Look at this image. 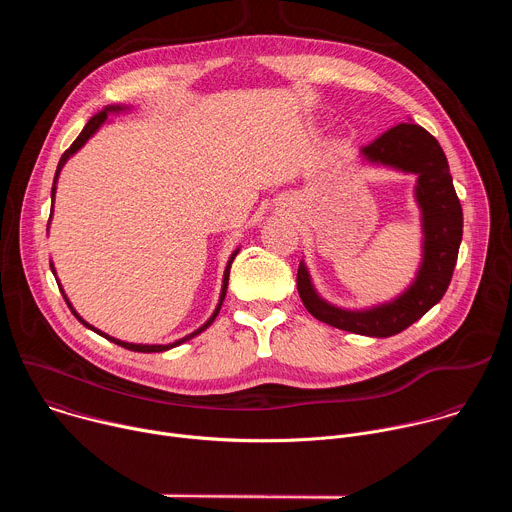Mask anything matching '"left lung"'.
<instances>
[{"mask_svg":"<svg viewBox=\"0 0 512 512\" xmlns=\"http://www.w3.org/2000/svg\"><path fill=\"white\" fill-rule=\"evenodd\" d=\"M360 152L369 162L417 174V202L425 233L421 269L403 296L373 310L348 312L326 304L314 291L304 263L298 267V294L320 322L362 336L387 338L409 328L444 298L462 243V204L442 145L421 125L399 123Z\"/></svg>","mask_w":512,"mask_h":512,"instance_id":"1","label":"left lung"}]
</instances>
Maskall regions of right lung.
<instances>
[{"instance_id": "right-lung-1", "label": "right lung", "mask_w": 512, "mask_h": 512, "mask_svg": "<svg viewBox=\"0 0 512 512\" xmlns=\"http://www.w3.org/2000/svg\"><path fill=\"white\" fill-rule=\"evenodd\" d=\"M119 107H107V109H103V111H99L97 115H93L91 119H89V123L85 125V129L81 131V135L72 141V145L70 148L62 154V158H60V162H58V168H56V174H54V184H52V200H54V190H56V180H58V174H60V170H62V166H64V162L75 154L77 150H81L83 145H85V141L99 129V125L107 119V113L109 111H117ZM235 255H237V251L233 253V257L229 259V265H227V271H225V279H223V291H221V302H218V306H216V310H214V314H212V318L204 324V326H200L196 332H192V334H188L186 338H182V340H178V342H174V344H154V346H150V344H129V342H121V340H115V338H111V336H107V334H103V332H99L97 328H93V326H89L75 310H72V306H70V302L66 300V296H64V302L68 304V308L72 310V314H75V318L79 320V322H83L87 328H91V330H95L97 334H101L103 338H107V340H111V342H115V344H119V346H123V348H127V350H133V352H162V350H168V348H174V346H178V344H182V342H186V340H190V338H194L196 334H200L202 330H206L212 322H214V318H216V314H218V310H221V306H223V300H225V296H227V285H229V273H231V263H233V259H235Z\"/></svg>"}]
</instances>
